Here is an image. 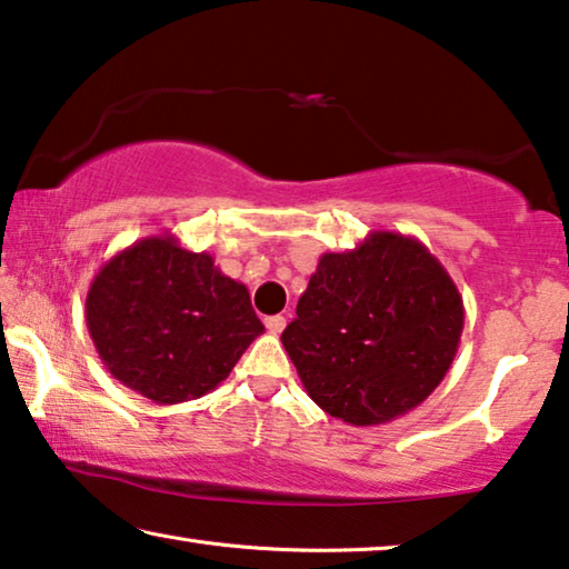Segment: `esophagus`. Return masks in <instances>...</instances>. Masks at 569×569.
Wrapping results in <instances>:
<instances>
[{
	"mask_svg": "<svg viewBox=\"0 0 569 569\" xmlns=\"http://www.w3.org/2000/svg\"><path fill=\"white\" fill-rule=\"evenodd\" d=\"M264 326H267V331L269 333H282L284 331V326H287V318L284 316H269L267 320H264Z\"/></svg>",
	"mask_w": 569,
	"mask_h": 569,
	"instance_id": "esophagus-1",
	"label": "esophagus"
}]
</instances>
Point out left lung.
<instances>
[{"label": "left lung", "instance_id": "left-lung-1", "mask_svg": "<svg viewBox=\"0 0 569 569\" xmlns=\"http://www.w3.org/2000/svg\"><path fill=\"white\" fill-rule=\"evenodd\" d=\"M462 328V295L441 261L413 236L372 230L320 257L282 343L328 416L380 426L439 387Z\"/></svg>", "mask_w": 569, "mask_h": 569}]
</instances>
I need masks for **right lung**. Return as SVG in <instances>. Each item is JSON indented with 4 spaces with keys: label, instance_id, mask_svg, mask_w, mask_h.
<instances>
[{
    "label": "right lung",
    "instance_id": "add662e5",
    "mask_svg": "<svg viewBox=\"0 0 569 569\" xmlns=\"http://www.w3.org/2000/svg\"><path fill=\"white\" fill-rule=\"evenodd\" d=\"M84 316L114 380L159 406L216 390L264 333L246 284L171 233L114 253L89 284Z\"/></svg>",
    "mask_w": 569,
    "mask_h": 569
}]
</instances>
